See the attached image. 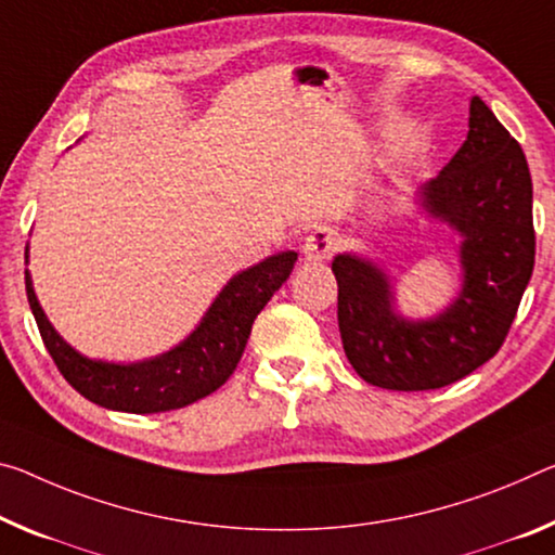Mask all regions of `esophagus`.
I'll list each match as a JSON object with an SVG mask.
<instances>
[{
  "mask_svg": "<svg viewBox=\"0 0 555 555\" xmlns=\"http://www.w3.org/2000/svg\"><path fill=\"white\" fill-rule=\"evenodd\" d=\"M340 236L331 227H315V230L306 236L304 244V257L309 261H325L338 251Z\"/></svg>",
  "mask_w": 555,
  "mask_h": 555,
  "instance_id": "34e87169",
  "label": "esophagus"
}]
</instances>
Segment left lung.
Returning a JSON list of instances; mask_svg holds the SVG:
<instances>
[{
	"label": "left lung",
	"mask_w": 555,
	"mask_h": 555,
	"mask_svg": "<svg viewBox=\"0 0 555 555\" xmlns=\"http://www.w3.org/2000/svg\"><path fill=\"white\" fill-rule=\"evenodd\" d=\"M422 202L464 236L462 294L435 321L395 315L388 279L371 261L333 259L343 350L365 383L385 390L444 388L494 358L533 274L529 163L479 95L467 140L422 188Z\"/></svg>",
	"instance_id": "obj_1"
}]
</instances>
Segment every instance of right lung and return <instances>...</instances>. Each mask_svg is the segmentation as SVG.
I'll use <instances>...</instances> for the list:
<instances>
[{
	"label": "right lung",
	"instance_id": "1",
	"mask_svg": "<svg viewBox=\"0 0 555 555\" xmlns=\"http://www.w3.org/2000/svg\"><path fill=\"white\" fill-rule=\"evenodd\" d=\"M296 251H281L236 274L217 296L192 336L160 358L133 365L95 363L78 356L43 315L26 271V298L39 333L61 375L76 392L101 408L135 412L178 410L207 398L230 380L249 340L254 319L292 274Z\"/></svg>",
	"mask_w": 555,
	"mask_h": 555
}]
</instances>
